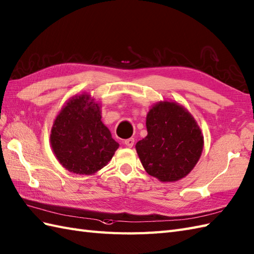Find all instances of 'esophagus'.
I'll return each mask as SVG.
<instances>
[{
  "mask_svg": "<svg viewBox=\"0 0 254 254\" xmlns=\"http://www.w3.org/2000/svg\"><path fill=\"white\" fill-rule=\"evenodd\" d=\"M134 141H135L134 138H127L125 140V145L127 147H128V148H131V147H133V145H134Z\"/></svg>",
  "mask_w": 254,
  "mask_h": 254,
  "instance_id": "obj_1",
  "label": "esophagus"
}]
</instances>
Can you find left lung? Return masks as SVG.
<instances>
[{
	"instance_id": "left-lung-1",
	"label": "left lung",
	"mask_w": 254,
	"mask_h": 254,
	"mask_svg": "<svg viewBox=\"0 0 254 254\" xmlns=\"http://www.w3.org/2000/svg\"><path fill=\"white\" fill-rule=\"evenodd\" d=\"M147 136L135 145L145 171L160 182L185 178L199 161L203 135L197 121L182 105L162 100L146 117Z\"/></svg>"
}]
</instances>
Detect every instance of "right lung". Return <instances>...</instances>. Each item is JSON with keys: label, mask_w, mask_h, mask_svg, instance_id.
Here are the masks:
<instances>
[{"label": "right lung", "mask_w": 254, "mask_h": 254, "mask_svg": "<svg viewBox=\"0 0 254 254\" xmlns=\"http://www.w3.org/2000/svg\"><path fill=\"white\" fill-rule=\"evenodd\" d=\"M90 94H76L66 102L53 123V152L69 172L95 174L111 160L119 144L102 121V109Z\"/></svg>", "instance_id": "right-lung-1"}]
</instances>
